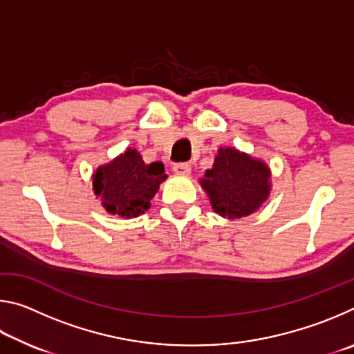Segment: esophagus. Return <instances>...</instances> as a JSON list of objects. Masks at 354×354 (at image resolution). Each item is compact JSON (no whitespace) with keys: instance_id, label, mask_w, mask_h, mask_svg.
<instances>
[{"instance_id":"1","label":"esophagus","mask_w":354,"mask_h":354,"mask_svg":"<svg viewBox=\"0 0 354 354\" xmlns=\"http://www.w3.org/2000/svg\"><path fill=\"white\" fill-rule=\"evenodd\" d=\"M173 170H175V173H179V175H190V164L187 162H179L176 164L175 167H173Z\"/></svg>"}]
</instances>
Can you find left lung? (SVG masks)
I'll return each mask as SVG.
<instances>
[{
	"label": "left lung",
	"mask_w": 354,
	"mask_h": 354,
	"mask_svg": "<svg viewBox=\"0 0 354 354\" xmlns=\"http://www.w3.org/2000/svg\"><path fill=\"white\" fill-rule=\"evenodd\" d=\"M270 170L250 156L232 148H220L214 167L201 179L212 209L221 217L241 218L267 200Z\"/></svg>",
	"instance_id": "obj_1"
}]
</instances>
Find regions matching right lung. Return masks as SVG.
I'll return each instance as SVG.
<instances>
[{
    "label": "right lung",
    "instance_id": "right-lung-1",
    "mask_svg": "<svg viewBox=\"0 0 354 354\" xmlns=\"http://www.w3.org/2000/svg\"><path fill=\"white\" fill-rule=\"evenodd\" d=\"M167 175L164 165H147L136 149H128L111 164L100 167L93 176V190L107 212L136 217L149 207V201Z\"/></svg>",
    "mask_w": 354,
    "mask_h": 354
}]
</instances>
